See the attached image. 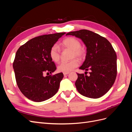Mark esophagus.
Returning a JSON list of instances; mask_svg holds the SVG:
<instances>
[{
	"mask_svg": "<svg viewBox=\"0 0 132 132\" xmlns=\"http://www.w3.org/2000/svg\"><path fill=\"white\" fill-rule=\"evenodd\" d=\"M69 73L68 72V73H63V74H64V75H68V74Z\"/></svg>",
	"mask_w": 132,
	"mask_h": 132,
	"instance_id": "1",
	"label": "esophagus"
}]
</instances>
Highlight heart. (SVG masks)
<instances>
[{"label":"heart","mask_w":132,"mask_h":132,"mask_svg":"<svg viewBox=\"0 0 132 132\" xmlns=\"http://www.w3.org/2000/svg\"><path fill=\"white\" fill-rule=\"evenodd\" d=\"M61 45L64 49L72 50L71 58L77 57L82 59L85 56V51L81 47V44L78 39L73 37H68L64 39ZM49 54L52 61L57 63L61 58V51L59 47L54 45L50 48ZM79 65V62L77 59H73L69 62H63L58 66V70L61 72L68 73L73 70Z\"/></svg>","instance_id":"obj_1"}]
</instances>
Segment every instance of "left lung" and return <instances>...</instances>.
I'll use <instances>...</instances> for the list:
<instances>
[{
  "mask_svg": "<svg viewBox=\"0 0 132 132\" xmlns=\"http://www.w3.org/2000/svg\"><path fill=\"white\" fill-rule=\"evenodd\" d=\"M66 35L80 38L87 48L85 61L79 69L90 70V76L77 73L75 84L78 91L89 98L102 96L117 77V55L112 46L106 38L87 30L70 32Z\"/></svg>",
  "mask_w": 132,
  "mask_h": 132,
  "instance_id": "obj_1",
  "label": "left lung"
}]
</instances>
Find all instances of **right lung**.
I'll list each match as a JSON object with an SVG mask.
<instances>
[{
    "label": "right lung",
    "mask_w": 132,
    "mask_h": 132,
    "mask_svg": "<svg viewBox=\"0 0 132 132\" xmlns=\"http://www.w3.org/2000/svg\"><path fill=\"white\" fill-rule=\"evenodd\" d=\"M65 32L44 35L32 38L21 46L13 62L15 79L22 94L35 102L49 99L57 93L63 74L48 76L57 67L50 58V48Z\"/></svg>",
    "instance_id": "right-lung-1"
}]
</instances>
